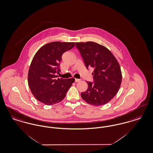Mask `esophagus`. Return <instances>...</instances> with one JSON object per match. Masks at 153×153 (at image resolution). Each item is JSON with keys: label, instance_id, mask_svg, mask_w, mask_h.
Here are the masks:
<instances>
[{"label": "esophagus", "instance_id": "obj_1", "mask_svg": "<svg viewBox=\"0 0 153 153\" xmlns=\"http://www.w3.org/2000/svg\"><path fill=\"white\" fill-rule=\"evenodd\" d=\"M81 81L80 79H75V82H79V81Z\"/></svg>", "mask_w": 153, "mask_h": 153}]
</instances>
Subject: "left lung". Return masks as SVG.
Masks as SVG:
<instances>
[{"label": "left lung", "mask_w": 153, "mask_h": 153, "mask_svg": "<svg viewBox=\"0 0 153 153\" xmlns=\"http://www.w3.org/2000/svg\"><path fill=\"white\" fill-rule=\"evenodd\" d=\"M86 68L94 69V81H88L87 90L81 92L84 100L95 106L107 104L117 95L122 82L120 65L105 46L94 42H76Z\"/></svg>", "instance_id": "1"}]
</instances>
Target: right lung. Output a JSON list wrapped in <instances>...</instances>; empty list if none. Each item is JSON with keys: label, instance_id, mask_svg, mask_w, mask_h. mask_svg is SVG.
Returning <instances> with one entry per match:
<instances>
[{"label": "right lung", "instance_id": "add662e5", "mask_svg": "<svg viewBox=\"0 0 153 153\" xmlns=\"http://www.w3.org/2000/svg\"><path fill=\"white\" fill-rule=\"evenodd\" d=\"M74 42H53L41 47L30 66L28 84L31 93L39 102L51 105L61 102L74 79L57 78L62 54L72 49Z\"/></svg>", "mask_w": 153, "mask_h": 153}]
</instances>
